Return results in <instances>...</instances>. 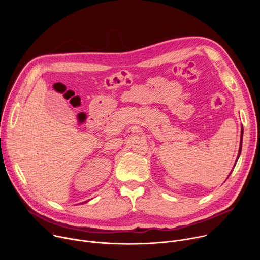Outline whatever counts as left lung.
<instances>
[{
	"label": "left lung",
	"instance_id": "8db88e82",
	"mask_svg": "<svg viewBox=\"0 0 260 260\" xmlns=\"http://www.w3.org/2000/svg\"><path fill=\"white\" fill-rule=\"evenodd\" d=\"M241 142H240V149H239V154H238V159H239V157H240V154H241V151H242V142H243V128H242V134H241ZM238 159L236 160V164H237V161H238ZM236 166V165H235ZM231 175V174H230ZM230 175H229V177H230ZM228 177V178H229Z\"/></svg>",
	"mask_w": 260,
	"mask_h": 260
}]
</instances>
